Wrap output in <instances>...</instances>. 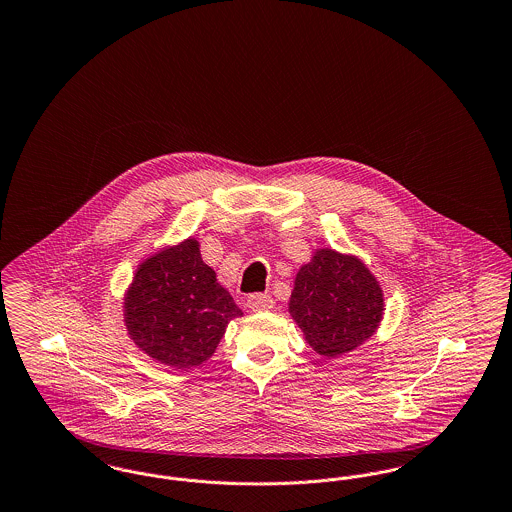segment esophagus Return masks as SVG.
<instances>
[{"instance_id":"34e87169","label":"esophagus","mask_w":512,"mask_h":512,"mask_svg":"<svg viewBox=\"0 0 512 512\" xmlns=\"http://www.w3.org/2000/svg\"><path fill=\"white\" fill-rule=\"evenodd\" d=\"M272 305H274V301H272V297L267 295V293H255V295H249V299H247V307H249V311H253V313L270 311Z\"/></svg>"}]
</instances>
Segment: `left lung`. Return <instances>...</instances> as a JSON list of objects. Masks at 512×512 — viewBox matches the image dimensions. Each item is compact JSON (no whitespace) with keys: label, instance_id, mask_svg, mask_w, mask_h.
Masks as SVG:
<instances>
[{"label":"left lung","instance_id":"8db88e82","mask_svg":"<svg viewBox=\"0 0 512 512\" xmlns=\"http://www.w3.org/2000/svg\"><path fill=\"white\" fill-rule=\"evenodd\" d=\"M288 311L315 353L334 359L376 334L384 290L357 255L320 247L297 270Z\"/></svg>","mask_w":512,"mask_h":512}]
</instances>
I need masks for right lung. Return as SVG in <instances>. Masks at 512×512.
<instances>
[{"label": "right lung", "instance_id": "right-lung-1", "mask_svg": "<svg viewBox=\"0 0 512 512\" xmlns=\"http://www.w3.org/2000/svg\"><path fill=\"white\" fill-rule=\"evenodd\" d=\"M244 317L203 263L194 236L165 245L134 272L122 299L128 338L155 363L192 370L213 357L232 318Z\"/></svg>", "mask_w": 512, "mask_h": 512}]
</instances>
